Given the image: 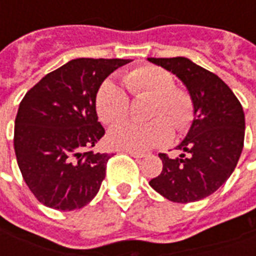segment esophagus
Instances as JSON below:
<instances>
[{
  "mask_svg": "<svg viewBox=\"0 0 256 256\" xmlns=\"http://www.w3.org/2000/svg\"><path fill=\"white\" fill-rule=\"evenodd\" d=\"M128 154L133 156V158H137V159H141V158L145 156V154H142V152H134V150H128Z\"/></svg>",
  "mask_w": 256,
  "mask_h": 256,
  "instance_id": "34e87169",
  "label": "esophagus"
}]
</instances>
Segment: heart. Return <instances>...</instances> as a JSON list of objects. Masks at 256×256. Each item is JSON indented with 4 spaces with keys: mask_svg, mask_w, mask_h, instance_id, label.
I'll list each match as a JSON object with an SVG mask.
<instances>
[{
    "mask_svg": "<svg viewBox=\"0 0 256 256\" xmlns=\"http://www.w3.org/2000/svg\"><path fill=\"white\" fill-rule=\"evenodd\" d=\"M123 84L134 98L150 97L145 124L124 123L108 133V142L118 150L144 152L164 146L172 138V128L188 132L194 120V100L188 90L176 86L166 68L141 64L123 74ZM96 111L106 124H118L130 115L128 93L112 80H104L96 93Z\"/></svg>",
    "mask_w": 256,
    "mask_h": 256,
    "instance_id": "b5f03b06",
    "label": "heart"
}]
</instances>
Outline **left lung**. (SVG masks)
<instances>
[{"instance_id":"1","label":"left lung","mask_w":256,"mask_h":256,"mask_svg":"<svg viewBox=\"0 0 256 256\" xmlns=\"http://www.w3.org/2000/svg\"><path fill=\"white\" fill-rule=\"evenodd\" d=\"M150 63L176 74L194 100V120L168 158L159 154L163 170L150 185L176 203L207 198L226 182L236 168L244 145L246 120L240 101L222 79L186 58H150Z\"/></svg>"}]
</instances>
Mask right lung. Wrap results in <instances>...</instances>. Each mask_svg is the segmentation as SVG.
Here are the masks:
<instances>
[{"label":"right lung","instance_id":"1","mask_svg":"<svg viewBox=\"0 0 256 256\" xmlns=\"http://www.w3.org/2000/svg\"><path fill=\"white\" fill-rule=\"evenodd\" d=\"M128 58H75L34 84L20 101L14 145L20 172L40 203L58 211L82 208L106 178L112 155L90 150L106 130L96 93Z\"/></svg>","mask_w":256,"mask_h":256}]
</instances>
